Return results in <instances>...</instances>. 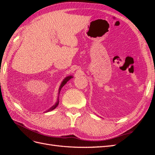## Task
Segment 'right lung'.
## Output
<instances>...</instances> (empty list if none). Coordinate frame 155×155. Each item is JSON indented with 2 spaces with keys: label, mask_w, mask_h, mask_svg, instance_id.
Listing matches in <instances>:
<instances>
[{
  "label": "right lung",
  "mask_w": 155,
  "mask_h": 155,
  "mask_svg": "<svg viewBox=\"0 0 155 155\" xmlns=\"http://www.w3.org/2000/svg\"><path fill=\"white\" fill-rule=\"evenodd\" d=\"M72 78H73V77H72V75H70V76H68V77H66L64 79H63V81H62V83H61V85H60V87H59V88H58V94H60V92H61V88L64 87V85L67 83V82L70 80V79H71ZM58 103H59V96L58 97V98H57V102H56V103L53 105V106H52L50 108H49L48 110H46L45 113H47V112H49V111H51V110H54V108H57V107L58 106Z\"/></svg>",
  "instance_id": "1"
}]
</instances>
